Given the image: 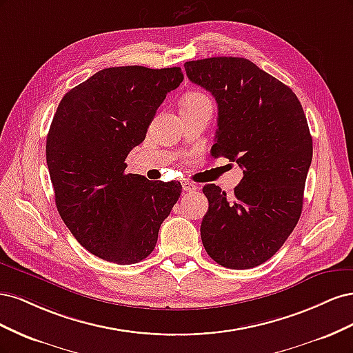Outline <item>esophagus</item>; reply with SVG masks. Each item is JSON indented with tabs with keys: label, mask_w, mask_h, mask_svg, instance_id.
<instances>
[{
	"label": "esophagus",
	"mask_w": 353,
	"mask_h": 353,
	"mask_svg": "<svg viewBox=\"0 0 353 353\" xmlns=\"http://www.w3.org/2000/svg\"><path fill=\"white\" fill-rule=\"evenodd\" d=\"M181 184H183V190H184V191H196V190H197V187H196L193 183H190V181H185V179H184Z\"/></svg>",
	"instance_id": "1"
}]
</instances>
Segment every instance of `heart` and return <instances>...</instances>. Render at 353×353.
Listing matches in <instances>:
<instances>
[{
	"instance_id": "heart-1",
	"label": "heart",
	"mask_w": 353,
	"mask_h": 353,
	"mask_svg": "<svg viewBox=\"0 0 353 353\" xmlns=\"http://www.w3.org/2000/svg\"><path fill=\"white\" fill-rule=\"evenodd\" d=\"M197 104H208L212 105L210 99L206 94H203L200 91H193L184 95L183 101H181V105H197Z\"/></svg>"
}]
</instances>
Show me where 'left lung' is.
<instances>
[{"instance_id":"1","label":"left lung","mask_w":353,"mask_h":353,"mask_svg":"<svg viewBox=\"0 0 353 353\" xmlns=\"http://www.w3.org/2000/svg\"><path fill=\"white\" fill-rule=\"evenodd\" d=\"M187 77L218 103L212 156L237 162L243 179L230 197L203 187L209 209L201 241L231 270L254 268L279 252L294 230L312 162V137L296 94L243 57L187 61Z\"/></svg>"}]
</instances>
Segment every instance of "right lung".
I'll list each match as a JSON object with an SVG mask.
<instances>
[{
  "mask_svg": "<svg viewBox=\"0 0 353 353\" xmlns=\"http://www.w3.org/2000/svg\"><path fill=\"white\" fill-rule=\"evenodd\" d=\"M181 68L103 69L61 99L47 135V165L63 222L82 248L119 265L145 259L181 184L125 174L156 110L183 82Z\"/></svg>",
  "mask_w": 353,
  "mask_h": 353,
  "instance_id": "add662e5",
  "label": "right lung"
}]
</instances>
